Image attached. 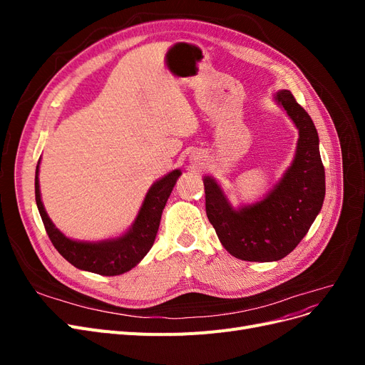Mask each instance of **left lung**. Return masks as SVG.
Returning a JSON list of instances; mask_svg holds the SVG:
<instances>
[{
  "label": "left lung",
  "mask_w": 365,
  "mask_h": 365,
  "mask_svg": "<svg viewBox=\"0 0 365 365\" xmlns=\"http://www.w3.org/2000/svg\"><path fill=\"white\" fill-rule=\"evenodd\" d=\"M298 130L295 153L282 178L260 200L235 207L220 182L205 175V210L224 248L240 260L277 262L300 244L322 212L326 178L312 118L288 90L272 96Z\"/></svg>",
  "instance_id": "obj_1"
}]
</instances>
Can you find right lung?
<instances>
[{
	"label": "right lung",
	"mask_w": 365,
	"mask_h": 365,
	"mask_svg": "<svg viewBox=\"0 0 365 365\" xmlns=\"http://www.w3.org/2000/svg\"><path fill=\"white\" fill-rule=\"evenodd\" d=\"M39 164L41 158L35 175L36 205L51 244L77 269L101 275L125 274L146 256L155 242L165 202L182 173L180 169H175L149 187L135 220L125 233L102 240H79L65 236L47 215L39 189Z\"/></svg>",
	"instance_id": "add662e5"
}]
</instances>
